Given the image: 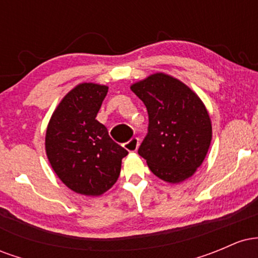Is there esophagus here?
Returning <instances> with one entry per match:
<instances>
[{"instance_id": "1", "label": "esophagus", "mask_w": 258, "mask_h": 258, "mask_svg": "<svg viewBox=\"0 0 258 258\" xmlns=\"http://www.w3.org/2000/svg\"><path fill=\"white\" fill-rule=\"evenodd\" d=\"M139 146V139L138 137H132L130 141H127L123 143V147H125V149L128 150V152H136L137 150V148Z\"/></svg>"}]
</instances>
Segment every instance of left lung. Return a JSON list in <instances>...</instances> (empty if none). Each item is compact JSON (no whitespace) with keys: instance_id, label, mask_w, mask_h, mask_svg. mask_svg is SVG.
I'll return each instance as SVG.
<instances>
[{"instance_id":"1","label":"left lung","mask_w":258,"mask_h":258,"mask_svg":"<svg viewBox=\"0 0 258 258\" xmlns=\"http://www.w3.org/2000/svg\"><path fill=\"white\" fill-rule=\"evenodd\" d=\"M146 105L149 125L138 154L162 180L179 183L203 164L212 138L209 112L188 86L154 74L131 86Z\"/></svg>"}]
</instances>
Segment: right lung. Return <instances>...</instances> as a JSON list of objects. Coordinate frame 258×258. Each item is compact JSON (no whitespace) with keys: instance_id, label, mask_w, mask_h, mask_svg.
<instances>
[{"instance_id":"right-lung-1","label":"right lung","mask_w":258,"mask_h":258,"mask_svg":"<svg viewBox=\"0 0 258 258\" xmlns=\"http://www.w3.org/2000/svg\"><path fill=\"white\" fill-rule=\"evenodd\" d=\"M106 93V86H76L59 103L47 127L49 164L68 188L84 195L110 189L120 176L121 160L128 154L96 120Z\"/></svg>"}]
</instances>
